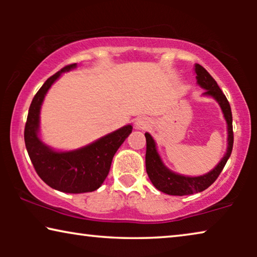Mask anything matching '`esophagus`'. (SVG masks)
<instances>
[{
	"label": "esophagus",
	"instance_id": "1",
	"mask_svg": "<svg viewBox=\"0 0 257 257\" xmlns=\"http://www.w3.org/2000/svg\"><path fill=\"white\" fill-rule=\"evenodd\" d=\"M151 124H152V120L149 117H140L136 120L135 126L137 130H146L150 127Z\"/></svg>",
	"mask_w": 257,
	"mask_h": 257
}]
</instances>
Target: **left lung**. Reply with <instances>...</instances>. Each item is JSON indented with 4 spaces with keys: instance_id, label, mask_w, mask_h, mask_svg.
<instances>
[{
    "instance_id": "8db88e82",
    "label": "left lung",
    "mask_w": 257,
    "mask_h": 257,
    "mask_svg": "<svg viewBox=\"0 0 257 257\" xmlns=\"http://www.w3.org/2000/svg\"><path fill=\"white\" fill-rule=\"evenodd\" d=\"M194 72L196 73V83L200 87L206 90L202 96L212 97L220 105L223 117L227 122V150L222 159L219 164L209 171L208 173L199 175V177H187L171 171L161 160L160 154L158 153L157 144L153 137L149 132L145 133L146 137V172L154 187L160 192L166 193L168 195H189L205 191L214 181L216 180L222 172L227 160L229 159L231 150H233L234 135H233V115H231L230 105L228 103L226 96L217 85L215 79L209 75L208 71L200 64L194 65Z\"/></svg>"
}]
</instances>
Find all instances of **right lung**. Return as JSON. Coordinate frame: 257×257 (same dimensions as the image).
<instances>
[{
  "label": "right lung",
  "instance_id": "obj_1",
  "mask_svg": "<svg viewBox=\"0 0 257 257\" xmlns=\"http://www.w3.org/2000/svg\"><path fill=\"white\" fill-rule=\"evenodd\" d=\"M76 68L77 63L66 65L45 80L31 101L24 128L28 154L38 177L56 191L72 194L93 192L103 185L115 152L133 128L132 125H125L89 145L72 151H57L42 142L40 114L45 94L62 73Z\"/></svg>",
  "mask_w": 257,
  "mask_h": 257
}]
</instances>
